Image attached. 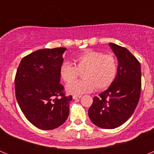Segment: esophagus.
<instances>
[{"label":"esophagus","mask_w":154,"mask_h":154,"mask_svg":"<svg viewBox=\"0 0 154 154\" xmlns=\"http://www.w3.org/2000/svg\"><path fill=\"white\" fill-rule=\"evenodd\" d=\"M82 97V96H75V95H74V96H72L73 99H80V98Z\"/></svg>","instance_id":"1"}]
</instances>
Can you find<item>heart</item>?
I'll return each instance as SVG.
<instances>
[{"mask_svg": "<svg viewBox=\"0 0 154 154\" xmlns=\"http://www.w3.org/2000/svg\"><path fill=\"white\" fill-rule=\"evenodd\" d=\"M74 65L64 62L60 68V75L64 82L69 83L83 72V80L71 83L66 91L73 95H81L93 90L104 89L109 86L117 74V61L112 55H104L99 51H87L73 59Z\"/></svg>", "mask_w": 154, "mask_h": 154, "instance_id": "b5f03b06", "label": "heart"}]
</instances>
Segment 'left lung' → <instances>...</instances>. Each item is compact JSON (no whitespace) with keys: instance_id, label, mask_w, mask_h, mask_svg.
I'll return each instance as SVG.
<instances>
[{"instance_id":"left-lung-1","label":"left lung","mask_w":154,"mask_h":154,"mask_svg":"<svg viewBox=\"0 0 154 154\" xmlns=\"http://www.w3.org/2000/svg\"><path fill=\"white\" fill-rule=\"evenodd\" d=\"M109 45L117 58V74L106 90L93 98L88 112L93 124L103 129H114L126 123L138 104L141 91L139 61L126 48Z\"/></svg>"}]
</instances>
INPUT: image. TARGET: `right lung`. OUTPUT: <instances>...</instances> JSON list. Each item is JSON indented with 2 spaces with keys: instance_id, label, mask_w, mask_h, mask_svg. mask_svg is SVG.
Wrapping results in <instances>:
<instances>
[{
  "instance_id": "right-lung-1",
  "label": "right lung",
  "mask_w": 154,
  "mask_h": 154,
  "mask_svg": "<svg viewBox=\"0 0 154 154\" xmlns=\"http://www.w3.org/2000/svg\"><path fill=\"white\" fill-rule=\"evenodd\" d=\"M65 48H45L21 59L14 80L15 96L31 124L50 130L62 126L69 114L72 96L60 84V68Z\"/></svg>"
}]
</instances>
